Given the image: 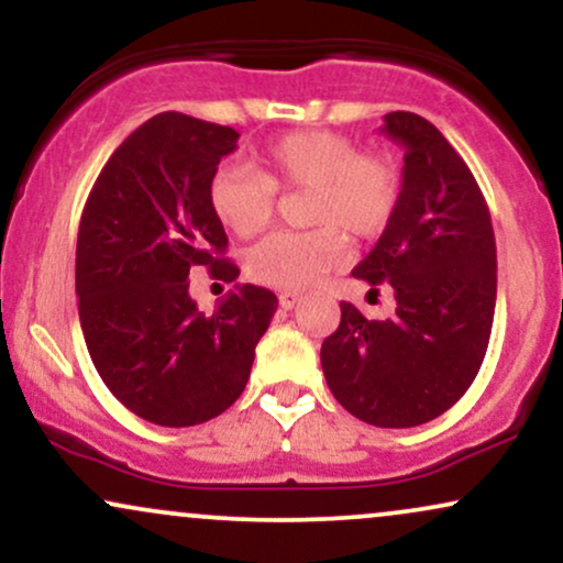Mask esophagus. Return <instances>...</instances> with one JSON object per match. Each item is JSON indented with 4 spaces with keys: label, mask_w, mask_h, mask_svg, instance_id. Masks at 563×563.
Segmentation results:
<instances>
[{
    "label": "esophagus",
    "mask_w": 563,
    "mask_h": 563,
    "mask_svg": "<svg viewBox=\"0 0 563 563\" xmlns=\"http://www.w3.org/2000/svg\"><path fill=\"white\" fill-rule=\"evenodd\" d=\"M301 294L299 290H280V296H277V301H280L283 309H294L296 303H299Z\"/></svg>",
    "instance_id": "34e87169"
}]
</instances>
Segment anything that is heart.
Here are the masks:
<instances>
[{
  "label": "heart",
  "instance_id": "1",
  "mask_svg": "<svg viewBox=\"0 0 563 563\" xmlns=\"http://www.w3.org/2000/svg\"><path fill=\"white\" fill-rule=\"evenodd\" d=\"M307 190V232H275L245 256L256 283L301 290L346 260V238L371 241L391 224L402 196L397 161L357 151L346 134L299 129L264 145L254 169L222 166L209 179L211 214L230 232L251 238L275 217L277 192Z\"/></svg>",
  "mask_w": 563,
  "mask_h": 563
}]
</instances>
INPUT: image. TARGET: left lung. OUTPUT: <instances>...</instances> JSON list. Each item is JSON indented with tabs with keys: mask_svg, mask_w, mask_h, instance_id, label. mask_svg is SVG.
Here are the masks:
<instances>
[{
	"mask_svg": "<svg viewBox=\"0 0 563 563\" xmlns=\"http://www.w3.org/2000/svg\"><path fill=\"white\" fill-rule=\"evenodd\" d=\"M380 132L405 147L402 196L376 249L352 269L394 314L367 320L341 301L320 363L341 407L380 429L434 421L466 394L493 333L497 251L474 174L423 115L394 111Z\"/></svg>",
	"mask_w": 563,
	"mask_h": 563,
	"instance_id": "1",
	"label": "left lung"
}]
</instances>
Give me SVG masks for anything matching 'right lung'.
<instances>
[{"mask_svg":"<svg viewBox=\"0 0 563 563\" xmlns=\"http://www.w3.org/2000/svg\"><path fill=\"white\" fill-rule=\"evenodd\" d=\"M230 126L158 113L115 147L84 206L76 296L89 357L121 405L145 421L206 423L241 397L254 349L277 309L273 290L235 286L198 312L190 277L232 283L209 179L235 151Z\"/></svg>","mask_w":563,"mask_h":563,"instance_id":"right-lung-1","label":"right lung"}]
</instances>
